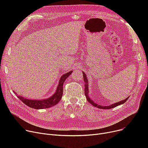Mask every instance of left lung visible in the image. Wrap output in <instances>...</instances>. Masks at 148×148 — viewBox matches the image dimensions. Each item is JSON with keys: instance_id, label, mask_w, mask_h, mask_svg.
<instances>
[{"instance_id": "obj_1", "label": "left lung", "mask_w": 148, "mask_h": 148, "mask_svg": "<svg viewBox=\"0 0 148 148\" xmlns=\"http://www.w3.org/2000/svg\"><path fill=\"white\" fill-rule=\"evenodd\" d=\"M83 73V80H84V92H85V96H86V99L88 101L94 106L95 107H97V108H101V109H110V108H114L115 107H117L118 106H119L121 104H122L123 103H125L126 101H127V99H128V98L130 97V96L127 98L126 99H123L122 101H119V102H118V103H116L114 104H112L110 106H100L97 103H95L94 101H93L89 97V89H88V79H87V76L86 75V74H85L83 71L82 72Z\"/></svg>"}]
</instances>
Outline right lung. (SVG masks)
Here are the masks:
<instances>
[{"label":"right lung","instance_id":"add662e5","mask_svg":"<svg viewBox=\"0 0 148 148\" xmlns=\"http://www.w3.org/2000/svg\"><path fill=\"white\" fill-rule=\"evenodd\" d=\"M72 73L73 71H71L61 76L56 92L54 93L52 96L48 98L44 99H30L23 97L22 96H20L17 95L15 92H13L23 103L29 107L35 108V109H43V108H49L56 105L61 99L62 95H63L64 83Z\"/></svg>","mask_w":148,"mask_h":148}]
</instances>
